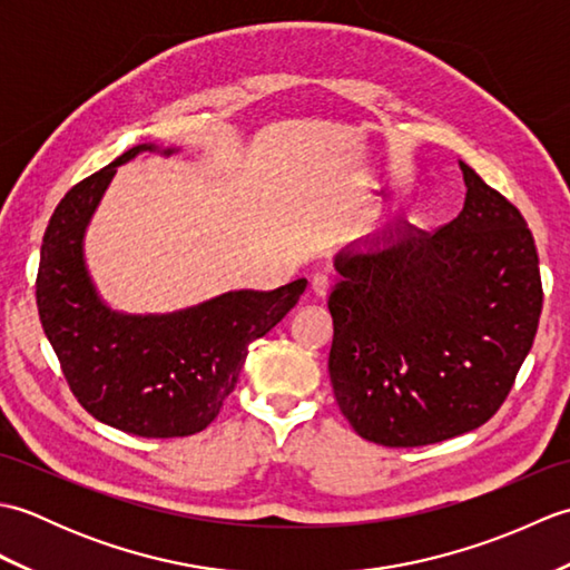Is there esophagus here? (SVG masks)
<instances>
[{
	"label": "esophagus",
	"mask_w": 570,
	"mask_h": 570,
	"mask_svg": "<svg viewBox=\"0 0 570 570\" xmlns=\"http://www.w3.org/2000/svg\"><path fill=\"white\" fill-rule=\"evenodd\" d=\"M328 294H331V278H328V276H313V282H311V296L323 301Z\"/></svg>",
	"instance_id": "34e87169"
}]
</instances>
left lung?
Here are the masks:
<instances>
[{
	"mask_svg": "<svg viewBox=\"0 0 570 570\" xmlns=\"http://www.w3.org/2000/svg\"><path fill=\"white\" fill-rule=\"evenodd\" d=\"M465 205L345 249L328 298L335 402L362 439L414 448L478 429L510 394L543 292L527 220L468 164Z\"/></svg>",
	"mask_w": 570,
	"mask_h": 570,
	"instance_id": "obj_1",
	"label": "left lung"
}]
</instances>
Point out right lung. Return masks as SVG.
I'll use <instances>...</instances> for the list:
<instances>
[{
    "instance_id": "1",
    "label": "right lung",
    "mask_w": 570,
    "mask_h": 570,
    "mask_svg": "<svg viewBox=\"0 0 570 570\" xmlns=\"http://www.w3.org/2000/svg\"><path fill=\"white\" fill-rule=\"evenodd\" d=\"M139 144L72 186L48 220L36 304L70 392L107 426L141 439L203 431L235 390L247 347L269 333L306 292V278L274 292H227L164 316H127L100 298L85 266L82 239L117 166Z\"/></svg>"
}]
</instances>
